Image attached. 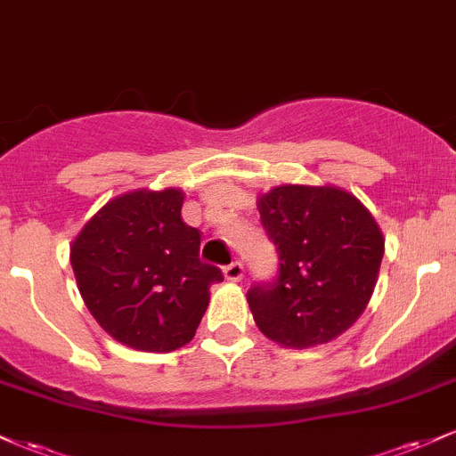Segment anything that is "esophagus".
<instances>
[{
  "label": "esophagus",
  "instance_id": "34e87169",
  "mask_svg": "<svg viewBox=\"0 0 456 456\" xmlns=\"http://www.w3.org/2000/svg\"><path fill=\"white\" fill-rule=\"evenodd\" d=\"M224 279L232 282H240L244 279V264L242 261H233V264L224 265Z\"/></svg>",
  "mask_w": 456,
  "mask_h": 456
}]
</instances>
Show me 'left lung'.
Instances as JSON below:
<instances>
[{"mask_svg": "<svg viewBox=\"0 0 456 456\" xmlns=\"http://www.w3.org/2000/svg\"><path fill=\"white\" fill-rule=\"evenodd\" d=\"M259 216L279 255L274 279L246 294L261 332L305 349L352 328L384 257V235L370 212L341 188L285 184L259 199Z\"/></svg>", "mask_w": 456, "mask_h": 456, "instance_id": "left-lung-1", "label": "left lung"}]
</instances>
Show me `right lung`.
Masks as SVG:
<instances>
[{"label":"right lung","mask_w":456,"mask_h":456,"mask_svg":"<svg viewBox=\"0 0 456 456\" xmlns=\"http://www.w3.org/2000/svg\"><path fill=\"white\" fill-rule=\"evenodd\" d=\"M175 188L134 191L109 201L70 248L86 306L115 341L141 352H174L195 337L223 281L199 259L201 233L182 221Z\"/></svg>","instance_id":"obj_1"}]
</instances>
